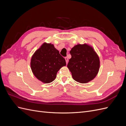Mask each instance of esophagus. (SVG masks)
Masks as SVG:
<instances>
[{
	"mask_svg": "<svg viewBox=\"0 0 126 126\" xmlns=\"http://www.w3.org/2000/svg\"><path fill=\"white\" fill-rule=\"evenodd\" d=\"M64 59H65L66 63L67 64V63H68V58H67V57H65V58H64Z\"/></svg>",
	"mask_w": 126,
	"mask_h": 126,
	"instance_id": "obj_1",
	"label": "esophagus"
}]
</instances>
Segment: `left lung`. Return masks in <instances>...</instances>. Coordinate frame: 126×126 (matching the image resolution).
Listing matches in <instances>:
<instances>
[{"label": "left lung", "mask_w": 126, "mask_h": 126, "mask_svg": "<svg viewBox=\"0 0 126 126\" xmlns=\"http://www.w3.org/2000/svg\"><path fill=\"white\" fill-rule=\"evenodd\" d=\"M70 53L71 58L67 67L75 80L85 83L94 79L99 69L100 60L93 47L87 44H78Z\"/></svg>", "instance_id": "1"}]
</instances>
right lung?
<instances>
[{"mask_svg": "<svg viewBox=\"0 0 126 126\" xmlns=\"http://www.w3.org/2000/svg\"><path fill=\"white\" fill-rule=\"evenodd\" d=\"M66 65V61L51 44L44 43L32 55L30 66L35 77L44 83H50L57 72Z\"/></svg>", "mask_w": 126, "mask_h": 126, "instance_id": "1", "label": "right lung"}]
</instances>
